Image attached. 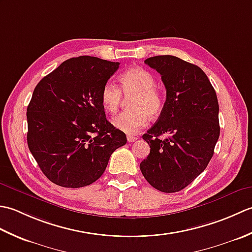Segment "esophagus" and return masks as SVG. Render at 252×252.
I'll list each match as a JSON object with an SVG mask.
<instances>
[{"label": "esophagus", "mask_w": 252, "mask_h": 252, "mask_svg": "<svg viewBox=\"0 0 252 252\" xmlns=\"http://www.w3.org/2000/svg\"><path fill=\"white\" fill-rule=\"evenodd\" d=\"M126 140H127V142L133 143V142H135V141L137 140V137H136V136H133V135H127Z\"/></svg>", "instance_id": "obj_1"}]
</instances>
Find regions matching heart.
Returning a JSON list of instances; mask_svg holds the SVG:
<instances>
[{"instance_id":"b5f03b06","label":"heart","mask_w":252,"mask_h":252,"mask_svg":"<svg viewBox=\"0 0 252 252\" xmlns=\"http://www.w3.org/2000/svg\"><path fill=\"white\" fill-rule=\"evenodd\" d=\"M120 81L122 90L112 81L104 84L100 93L101 104L107 111L114 114L120 108L123 94L134 95L130 101L131 110L114 117L111 123L117 130L126 134H135L146 126L148 117L160 115L163 108L162 94L155 87V77L145 69L131 68L121 74Z\"/></svg>"}]
</instances>
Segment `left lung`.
Returning a JSON list of instances; mask_svg holds the SVG:
<instances>
[{
  "label": "left lung",
  "mask_w": 252,
  "mask_h": 252,
  "mask_svg": "<svg viewBox=\"0 0 252 252\" xmlns=\"http://www.w3.org/2000/svg\"><path fill=\"white\" fill-rule=\"evenodd\" d=\"M161 76L167 99L157 122L143 135L151 153L140 164L144 178L163 192L189 185L210 161L220 136L216 91L201 69L179 57H149ZM170 136L160 140L158 136Z\"/></svg>",
  "instance_id": "8db88e82"
}]
</instances>
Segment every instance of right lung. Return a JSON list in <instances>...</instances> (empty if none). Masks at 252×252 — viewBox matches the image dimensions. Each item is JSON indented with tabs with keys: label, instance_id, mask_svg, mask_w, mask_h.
I'll return each instance as SVG.
<instances>
[{
	"label": "right lung",
	"instance_id": "right-lung-1",
	"mask_svg": "<svg viewBox=\"0 0 252 252\" xmlns=\"http://www.w3.org/2000/svg\"><path fill=\"white\" fill-rule=\"evenodd\" d=\"M119 63L92 56L62 63L37 83L27 108L28 147L53 183L78 189L103 175L126 136L106 119L100 93Z\"/></svg>",
	"mask_w": 252,
	"mask_h": 252
}]
</instances>
